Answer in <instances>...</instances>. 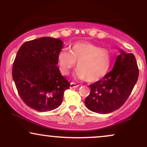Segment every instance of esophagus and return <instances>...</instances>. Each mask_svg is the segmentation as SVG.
Here are the masks:
<instances>
[{
  "label": "esophagus",
  "mask_w": 147,
  "mask_h": 147,
  "mask_svg": "<svg viewBox=\"0 0 147 147\" xmlns=\"http://www.w3.org/2000/svg\"><path fill=\"white\" fill-rule=\"evenodd\" d=\"M79 85L78 84H75V83H73V82H71L70 84V88H77V87H79Z\"/></svg>",
  "instance_id": "obj_1"
}]
</instances>
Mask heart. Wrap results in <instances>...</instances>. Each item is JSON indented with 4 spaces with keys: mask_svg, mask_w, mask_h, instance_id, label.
I'll use <instances>...</instances> for the list:
<instances>
[{
    "mask_svg": "<svg viewBox=\"0 0 147 147\" xmlns=\"http://www.w3.org/2000/svg\"><path fill=\"white\" fill-rule=\"evenodd\" d=\"M76 77L90 83L98 82L108 73L111 64L110 52L87 41L76 42L70 47V52L61 50L57 55L59 71L68 75L76 66Z\"/></svg>",
    "mask_w": 147,
    "mask_h": 147,
    "instance_id": "b5f03b06",
    "label": "heart"
}]
</instances>
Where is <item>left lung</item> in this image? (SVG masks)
Wrapping results in <instances>:
<instances>
[{"label": "left lung", "instance_id": "8db88e82", "mask_svg": "<svg viewBox=\"0 0 147 147\" xmlns=\"http://www.w3.org/2000/svg\"><path fill=\"white\" fill-rule=\"evenodd\" d=\"M120 52L113 70L90 85L85 105L92 112L107 114L117 110L127 100L137 82L139 70L136 57L122 50Z\"/></svg>", "mask_w": 147, "mask_h": 147}]
</instances>
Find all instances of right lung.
<instances>
[{
	"label": "right lung",
	"instance_id": "right-lung-1",
	"mask_svg": "<svg viewBox=\"0 0 147 147\" xmlns=\"http://www.w3.org/2000/svg\"><path fill=\"white\" fill-rule=\"evenodd\" d=\"M59 38L45 36L27 41L18 50L12 77L22 100L39 112L57 109L70 83L57 66V55L63 48Z\"/></svg>",
	"mask_w": 147,
	"mask_h": 147
}]
</instances>
